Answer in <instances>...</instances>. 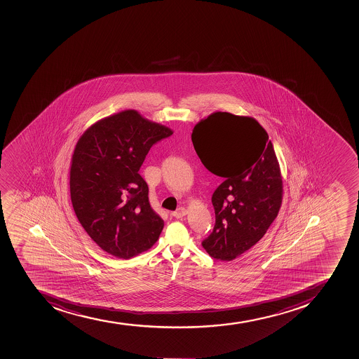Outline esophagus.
I'll return each instance as SVG.
<instances>
[{
  "instance_id": "34e87169",
  "label": "esophagus",
  "mask_w": 359,
  "mask_h": 359,
  "mask_svg": "<svg viewBox=\"0 0 359 359\" xmlns=\"http://www.w3.org/2000/svg\"><path fill=\"white\" fill-rule=\"evenodd\" d=\"M186 214H187V209L184 208V207H180V208L177 209L175 212H172L171 215L175 217V219H181V217H184Z\"/></svg>"
}]
</instances>
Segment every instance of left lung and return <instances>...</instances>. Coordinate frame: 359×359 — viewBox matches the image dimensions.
<instances>
[{
	"label": "left lung",
	"mask_w": 359,
	"mask_h": 359,
	"mask_svg": "<svg viewBox=\"0 0 359 359\" xmlns=\"http://www.w3.org/2000/svg\"><path fill=\"white\" fill-rule=\"evenodd\" d=\"M191 142L205 168L224 179L212 194L215 226L202 246L212 258L231 262L263 238L280 210L277 154L258 121L226 111L195 124Z\"/></svg>",
	"instance_id": "1"
}]
</instances>
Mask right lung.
Returning <instances> with one entry per match:
<instances>
[{
    "label": "right lung",
    "mask_w": 359,
    "mask_h": 359,
    "mask_svg": "<svg viewBox=\"0 0 359 359\" xmlns=\"http://www.w3.org/2000/svg\"><path fill=\"white\" fill-rule=\"evenodd\" d=\"M173 130L127 109L92 124L76 142L69 191L79 222L111 256L129 259L157 242L164 221L151 208L140 166Z\"/></svg>",
    "instance_id": "right-lung-1"
}]
</instances>
